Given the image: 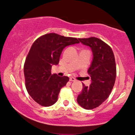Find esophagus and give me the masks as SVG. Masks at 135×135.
I'll list each match as a JSON object with an SVG mask.
<instances>
[{
    "label": "esophagus",
    "mask_w": 135,
    "mask_h": 135,
    "mask_svg": "<svg viewBox=\"0 0 135 135\" xmlns=\"http://www.w3.org/2000/svg\"><path fill=\"white\" fill-rule=\"evenodd\" d=\"M69 81H75V79L74 77H70L69 78Z\"/></svg>",
    "instance_id": "1"
}]
</instances>
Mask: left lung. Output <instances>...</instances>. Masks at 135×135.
<instances>
[{
    "instance_id": "left-lung-1",
    "label": "left lung",
    "mask_w": 135,
    "mask_h": 135,
    "mask_svg": "<svg viewBox=\"0 0 135 135\" xmlns=\"http://www.w3.org/2000/svg\"><path fill=\"white\" fill-rule=\"evenodd\" d=\"M79 40L91 48L93 60L88 70L91 84L88 86L83 83L77 100L83 108L93 110L100 106L112 90L116 77L115 60L112 48L100 38L92 37Z\"/></svg>"
}]
</instances>
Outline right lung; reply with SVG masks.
<instances>
[{"label": "right lung", "mask_w": 135, "mask_h": 135, "mask_svg": "<svg viewBox=\"0 0 135 135\" xmlns=\"http://www.w3.org/2000/svg\"><path fill=\"white\" fill-rule=\"evenodd\" d=\"M79 43L77 38L56 33L41 36L32 45L23 66L25 87L29 95L42 106H52L58 100L61 89L69 79L52 74V65H58L66 46Z\"/></svg>", "instance_id": "1"}]
</instances>
